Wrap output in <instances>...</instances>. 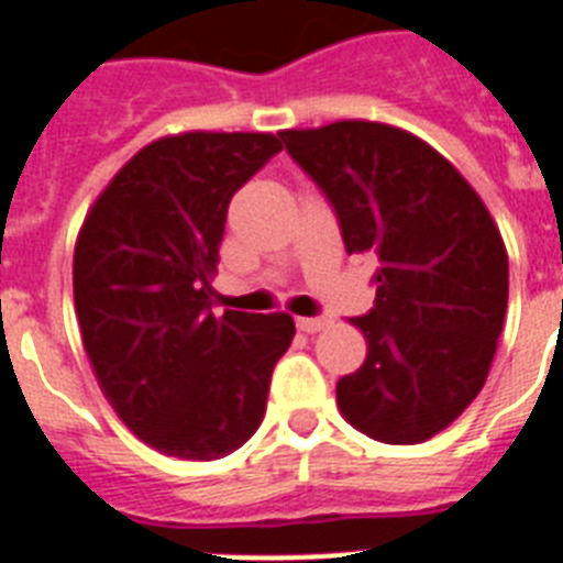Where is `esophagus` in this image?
Instances as JSON below:
<instances>
[{"mask_svg": "<svg viewBox=\"0 0 563 563\" xmlns=\"http://www.w3.org/2000/svg\"><path fill=\"white\" fill-rule=\"evenodd\" d=\"M327 324H330L327 318H296V327L301 332H307V335H310V332H321Z\"/></svg>", "mask_w": 563, "mask_h": 563, "instance_id": "34e87169", "label": "esophagus"}]
</instances>
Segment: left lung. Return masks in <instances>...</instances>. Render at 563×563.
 Masks as SVG:
<instances>
[{
    "label": "left lung",
    "mask_w": 563,
    "mask_h": 563,
    "mask_svg": "<svg viewBox=\"0 0 563 563\" xmlns=\"http://www.w3.org/2000/svg\"><path fill=\"white\" fill-rule=\"evenodd\" d=\"M327 194L346 253L375 262V307L350 324L366 361L335 386L372 440L417 445L485 386L507 310V251L471 183L406 129L338 121L282 132Z\"/></svg>",
    "instance_id": "8db88e82"
}]
</instances>
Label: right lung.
Segmentation results:
<instances>
[{"mask_svg": "<svg viewBox=\"0 0 563 563\" xmlns=\"http://www.w3.org/2000/svg\"><path fill=\"white\" fill-rule=\"evenodd\" d=\"M276 152L267 132L168 134L114 174L78 231L84 350L126 429L166 456L242 449L296 335L287 312H211L228 202Z\"/></svg>", "mask_w": 563, "mask_h": 563, "instance_id": "obj_1", "label": "right lung"}]
</instances>
